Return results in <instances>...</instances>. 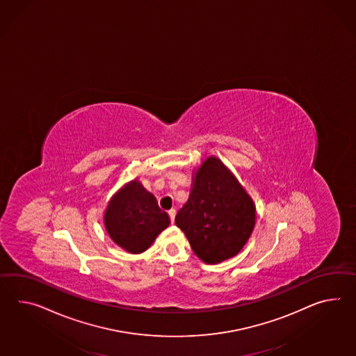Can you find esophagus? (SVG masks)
<instances>
[{
  "mask_svg": "<svg viewBox=\"0 0 356 356\" xmlns=\"http://www.w3.org/2000/svg\"><path fill=\"white\" fill-rule=\"evenodd\" d=\"M168 216H170V220H171V222L174 224L175 216H176V211H175V209H170V211H168Z\"/></svg>",
  "mask_w": 356,
  "mask_h": 356,
  "instance_id": "obj_1",
  "label": "esophagus"
}]
</instances>
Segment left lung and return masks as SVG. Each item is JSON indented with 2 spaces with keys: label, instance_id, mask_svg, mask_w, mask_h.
<instances>
[{
  "label": "left lung",
  "instance_id": "8db88e82",
  "mask_svg": "<svg viewBox=\"0 0 356 356\" xmlns=\"http://www.w3.org/2000/svg\"><path fill=\"white\" fill-rule=\"evenodd\" d=\"M191 250L207 264L236 256L256 222L251 197L216 156H209L194 175L188 202L175 217Z\"/></svg>",
  "mask_w": 356,
  "mask_h": 356
}]
</instances>
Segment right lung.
I'll return each mask as SVG.
<instances>
[{
  "mask_svg": "<svg viewBox=\"0 0 356 356\" xmlns=\"http://www.w3.org/2000/svg\"><path fill=\"white\" fill-rule=\"evenodd\" d=\"M105 229L124 251H147L158 234L170 225V217L158 207L152 193L138 180L126 184L109 200L104 213Z\"/></svg>",
  "mask_w": 356,
  "mask_h": 356,
  "instance_id": "1",
  "label": "right lung"
}]
</instances>
